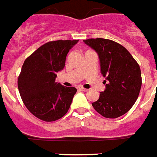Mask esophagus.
<instances>
[{
    "mask_svg": "<svg viewBox=\"0 0 157 157\" xmlns=\"http://www.w3.org/2000/svg\"><path fill=\"white\" fill-rule=\"evenodd\" d=\"M81 91H84V92H86V91H88V89H86V88H83V87H82V86H80L79 88H78Z\"/></svg>",
    "mask_w": 157,
    "mask_h": 157,
    "instance_id": "1",
    "label": "esophagus"
}]
</instances>
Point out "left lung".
I'll list each match as a JSON object with an SVG mask.
<instances>
[{
    "label": "left lung",
    "instance_id": "8db88e82",
    "mask_svg": "<svg viewBox=\"0 0 157 157\" xmlns=\"http://www.w3.org/2000/svg\"><path fill=\"white\" fill-rule=\"evenodd\" d=\"M98 54L105 89L91 105L100 115L117 118L128 112L140 94L142 77L137 61L126 48L110 40H83Z\"/></svg>",
    "mask_w": 157,
    "mask_h": 157
}]
</instances>
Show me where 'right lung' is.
Listing matches in <instances>:
<instances>
[{
  "label": "right lung",
  "instance_id": "1",
  "mask_svg": "<svg viewBox=\"0 0 157 157\" xmlns=\"http://www.w3.org/2000/svg\"><path fill=\"white\" fill-rule=\"evenodd\" d=\"M78 42L56 40L44 44L25 60L17 79L20 96L34 116L45 121L58 120L68 112L77 89L56 82L69 51Z\"/></svg>",
  "mask_w": 157,
  "mask_h": 157
}]
</instances>
